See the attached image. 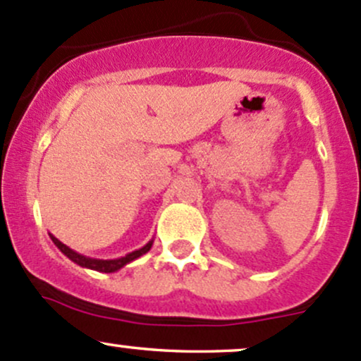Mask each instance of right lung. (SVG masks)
<instances>
[{
  "mask_svg": "<svg viewBox=\"0 0 361 361\" xmlns=\"http://www.w3.org/2000/svg\"><path fill=\"white\" fill-rule=\"evenodd\" d=\"M51 240H53V243L56 245V247L65 253L66 257L71 260V262L78 264L80 267H87V269H92V271H99V272H116L120 271L121 267H125L126 264H130L132 260L138 259V257H142L144 253H147L150 250V247H152V241L150 240L145 247L138 248V250L128 253V255L125 257H120V259H113V260H102V259H90V257H85V255H80V253H77L75 250H71L70 247H66L65 243H61L56 236L49 235Z\"/></svg>",
  "mask_w": 361,
  "mask_h": 361,
  "instance_id": "add662e5",
  "label": "right lung"
}]
</instances>
